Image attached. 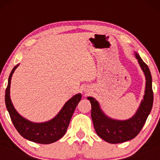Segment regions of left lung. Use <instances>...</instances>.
I'll use <instances>...</instances> for the list:
<instances>
[{"label":"left lung","mask_w":160,"mask_h":160,"mask_svg":"<svg viewBox=\"0 0 160 160\" xmlns=\"http://www.w3.org/2000/svg\"><path fill=\"white\" fill-rule=\"evenodd\" d=\"M142 70L146 79L144 98L136 114L128 120L118 121L106 117L101 111L99 104L94 98L88 99L91 104V118L97 134L104 141L112 144L122 143L135 138L140 132L152 110L153 104V91L152 88V76L148 66L135 53Z\"/></svg>","instance_id":"1"}]
</instances>
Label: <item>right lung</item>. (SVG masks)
<instances>
[{
	"label": "right lung",
	"mask_w": 160,
	"mask_h": 160,
	"mask_svg": "<svg viewBox=\"0 0 160 160\" xmlns=\"http://www.w3.org/2000/svg\"><path fill=\"white\" fill-rule=\"evenodd\" d=\"M17 65L11 70L5 90V104L12 123L18 133L26 139L40 144H50L65 135L76 107L81 100V94L75 95L69 100L60 112L53 119L43 123H33L22 118L16 111L10 98V85L12 74Z\"/></svg>",
	"instance_id": "right-lung-1"
}]
</instances>
